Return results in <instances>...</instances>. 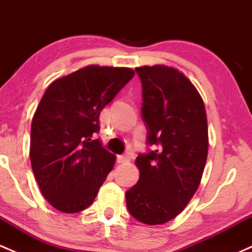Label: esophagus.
<instances>
[{
  "label": "esophagus",
  "mask_w": 252,
  "mask_h": 252,
  "mask_svg": "<svg viewBox=\"0 0 252 252\" xmlns=\"http://www.w3.org/2000/svg\"><path fill=\"white\" fill-rule=\"evenodd\" d=\"M130 160V156L124 154V155H118L117 156V161L120 163H124V162H128V161Z\"/></svg>",
  "instance_id": "obj_1"
}]
</instances>
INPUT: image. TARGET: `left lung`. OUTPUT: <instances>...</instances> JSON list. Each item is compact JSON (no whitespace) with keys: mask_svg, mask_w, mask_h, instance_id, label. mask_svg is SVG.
<instances>
[{"mask_svg":"<svg viewBox=\"0 0 252 252\" xmlns=\"http://www.w3.org/2000/svg\"><path fill=\"white\" fill-rule=\"evenodd\" d=\"M142 83L148 144L136 158L140 179L126 193L138 221L161 225L180 215L200 185L209 150L204 100L182 72L164 65L136 67Z\"/></svg>","mask_w":252,"mask_h":252,"instance_id":"8db88e82","label":"left lung"}]
</instances>
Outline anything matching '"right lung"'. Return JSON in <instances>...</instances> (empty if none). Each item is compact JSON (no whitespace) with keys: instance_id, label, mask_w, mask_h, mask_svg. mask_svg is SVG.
I'll list each match as a JSON object with an SVG mask.
<instances>
[{"instance_id":"obj_1","label":"right lung","mask_w":252,"mask_h":252,"mask_svg":"<svg viewBox=\"0 0 252 252\" xmlns=\"http://www.w3.org/2000/svg\"><path fill=\"white\" fill-rule=\"evenodd\" d=\"M129 67L89 65L54 80L35 110L31 163L42 195L65 213L85 210L114 168V154L96 138L99 115L134 77Z\"/></svg>"}]
</instances>
